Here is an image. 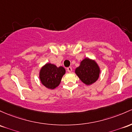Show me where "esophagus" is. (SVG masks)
I'll list each match as a JSON object with an SVG mask.
<instances>
[{"label": "esophagus", "mask_w": 132, "mask_h": 132, "mask_svg": "<svg viewBox=\"0 0 132 132\" xmlns=\"http://www.w3.org/2000/svg\"><path fill=\"white\" fill-rule=\"evenodd\" d=\"M67 71L69 72V73H71L72 71V68L71 67H68L67 68Z\"/></svg>", "instance_id": "1"}]
</instances>
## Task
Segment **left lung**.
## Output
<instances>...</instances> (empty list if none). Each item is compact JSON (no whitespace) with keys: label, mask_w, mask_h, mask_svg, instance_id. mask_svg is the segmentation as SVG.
Returning <instances> with one entry per match:
<instances>
[{"label":"left lung","mask_w":132,"mask_h":132,"mask_svg":"<svg viewBox=\"0 0 132 132\" xmlns=\"http://www.w3.org/2000/svg\"><path fill=\"white\" fill-rule=\"evenodd\" d=\"M75 73L82 82L89 85L98 79L100 68L95 61L86 58L81 62L80 66L76 69Z\"/></svg>","instance_id":"left-lung-1"}]
</instances>
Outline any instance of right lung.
Listing matches in <instances>:
<instances>
[{
    "label": "right lung",
    "mask_w": 132,
    "mask_h": 132,
    "mask_svg": "<svg viewBox=\"0 0 132 132\" xmlns=\"http://www.w3.org/2000/svg\"><path fill=\"white\" fill-rule=\"evenodd\" d=\"M65 72V69L62 66L57 68L54 64L47 63L40 69V81L46 88L54 89L60 84Z\"/></svg>",
    "instance_id": "right-lung-1"
}]
</instances>
